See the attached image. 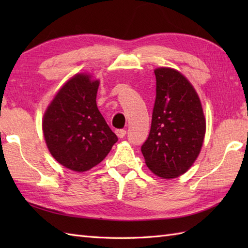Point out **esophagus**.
<instances>
[{"instance_id":"34e87169","label":"esophagus","mask_w":248,"mask_h":248,"mask_svg":"<svg viewBox=\"0 0 248 248\" xmlns=\"http://www.w3.org/2000/svg\"><path fill=\"white\" fill-rule=\"evenodd\" d=\"M125 134H127V131L125 130H116V135H117L119 139H124Z\"/></svg>"}]
</instances>
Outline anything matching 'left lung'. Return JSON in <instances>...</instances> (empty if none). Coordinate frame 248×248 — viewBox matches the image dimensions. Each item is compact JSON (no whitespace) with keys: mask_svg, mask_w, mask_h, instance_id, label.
<instances>
[{"mask_svg":"<svg viewBox=\"0 0 248 248\" xmlns=\"http://www.w3.org/2000/svg\"><path fill=\"white\" fill-rule=\"evenodd\" d=\"M155 75L151 129L141 154L155 176L173 179L186 172L202 151L205 118L197 92L181 72L160 67Z\"/></svg>","mask_w":248,"mask_h":248,"instance_id":"1","label":"left lung"}]
</instances>
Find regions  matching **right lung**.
Wrapping results in <instances>:
<instances>
[{
	"label": "right lung",
	"instance_id": "obj_1",
	"mask_svg": "<svg viewBox=\"0 0 248 248\" xmlns=\"http://www.w3.org/2000/svg\"><path fill=\"white\" fill-rule=\"evenodd\" d=\"M99 80L80 72L49 103L43 132L52 156L68 170L84 172L98 165L118 140L97 107Z\"/></svg>",
	"mask_w": 248,
	"mask_h": 248
}]
</instances>
